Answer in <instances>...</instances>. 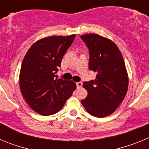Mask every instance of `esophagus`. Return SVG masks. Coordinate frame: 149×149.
<instances>
[{
    "mask_svg": "<svg viewBox=\"0 0 149 149\" xmlns=\"http://www.w3.org/2000/svg\"><path fill=\"white\" fill-rule=\"evenodd\" d=\"M76 84H77V88H81L83 85V84L81 82H77Z\"/></svg>",
    "mask_w": 149,
    "mask_h": 149,
    "instance_id": "obj_1",
    "label": "esophagus"
}]
</instances>
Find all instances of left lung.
<instances>
[{"instance_id": "obj_1", "label": "left lung", "mask_w": 149, "mask_h": 149, "mask_svg": "<svg viewBox=\"0 0 149 149\" xmlns=\"http://www.w3.org/2000/svg\"><path fill=\"white\" fill-rule=\"evenodd\" d=\"M89 50V69L95 81L84 83L88 95L81 101L86 111L103 118L116 111L125 97L128 75L122 55L110 39L95 33L81 36Z\"/></svg>"}]
</instances>
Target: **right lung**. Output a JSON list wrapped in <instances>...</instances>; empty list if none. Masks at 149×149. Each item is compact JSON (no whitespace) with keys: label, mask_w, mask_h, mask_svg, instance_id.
I'll return each mask as SVG.
<instances>
[{"label":"right lung","mask_w":149,"mask_h":149,"mask_svg":"<svg viewBox=\"0 0 149 149\" xmlns=\"http://www.w3.org/2000/svg\"><path fill=\"white\" fill-rule=\"evenodd\" d=\"M74 38L75 34L42 38L31 45L24 57L19 74L21 93L40 115L60 111L75 90L74 81L55 79L63 55Z\"/></svg>","instance_id":"add662e5"}]
</instances>
